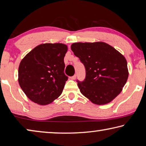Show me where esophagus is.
<instances>
[{"label": "esophagus", "mask_w": 146, "mask_h": 146, "mask_svg": "<svg viewBox=\"0 0 146 146\" xmlns=\"http://www.w3.org/2000/svg\"><path fill=\"white\" fill-rule=\"evenodd\" d=\"M76 75H74V76H72V77H70V79H71V80H76Z\"/></svg>", "instance_id": "esophagus-1"}]
</instances>
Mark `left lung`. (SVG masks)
<instances>
[{
  "instance_id": "1",
  "label": "left lung",
  "mask_w": 146,
  "mask_h": 146,
  "mask_svg": "<svg viewBox=\"0 0 146 146\" xmlns=\"http://www.w3.org/2000/svg\"><path fill=\"white\" fill-rule=\"evenodd\" d=\"M71 49L85 68V80H77L81 93L94 104L110 103L121 92L128 78L124 56L102 42L74 43Z\"/></svg>"
}]
</instances>
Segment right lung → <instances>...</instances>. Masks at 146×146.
<instances>
[{"instance_id":"obj_1","label":"right lung","mask_w":146,"mask_h":146,"mask_svg":"<svg viewBox=\"0 0 146 146\" xmlns=\"http://www.w3.org/2000/svg\"><path fill=\"white\" fill-rule=\"evenodd\" d=\"M67 49L63 43H43L22 59L19 67V83L30 100L46 105L61 95L68 80L64 73Z\"/></svg>"}]
</instances>
